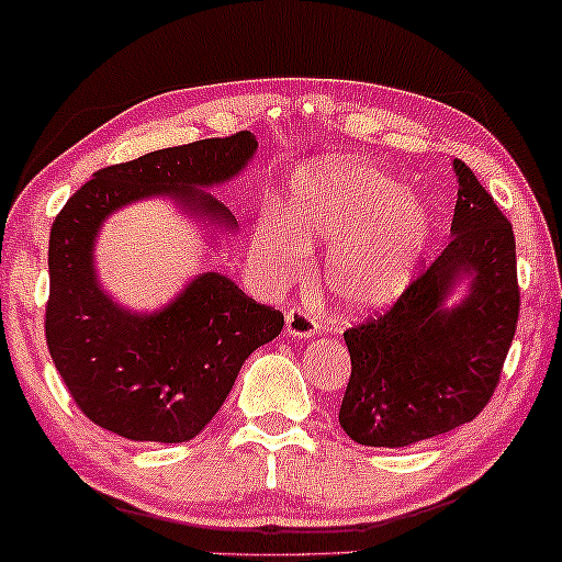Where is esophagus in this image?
I'll use <instances>...</instances> for the list:
<instances>
[{
	"instance_id": "1",
	"label": "esophagus",
	"mask_w": 562,
	"mask_h": 562,
	"mask_svg": "<svg viewBox=\"0 0 562 562\" xmlns=\"http://www.w3.org/2000/svg\"><path fill=\"white\" fill-rule=\"evenodd\" d=\"M317 333V323L310 312L294 307L286 312V335L289 338H312Z\"/></svg>"
}]
</instances>
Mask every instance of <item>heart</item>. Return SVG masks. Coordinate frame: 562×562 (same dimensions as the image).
Returning a JSON list of instances; mask_svg holds the SVG:
<instances>
[{
  "label": "heart",
  "mask_w": 562,
  "mask_h": 562,
  "mask_svg": "<svg viewBox=\"0 0 562 562\" xmlns=\"http://www.w3.org/2000/svg\"><path fill=\"white\" fill-rule=\"evenodd\" d=\"M431 239V209L374 167L327 162L291 180L286 224L268 222L252 237V260L271 289H286L307 268L310 247H330L325 283L346 310L390 304L407 286Z\"/></svg>",
  "instance_id": "b5f03b06"
}]
</instances>
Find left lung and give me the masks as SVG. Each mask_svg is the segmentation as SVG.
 <instances>
[{
  "mask_svg": "<svg viewBox=\"0 0 562 562\" xmlns=\"http://www.w3.org/2000/svg\"><path fill=\"white\" fill-rule=\"evenodd\" d=\"M451 243L387 312L344 333L351 379L340 403L344 431L363 447H411L470 424L491 403L519 319L512 222L454 159ZM469 291L454 308L457 282Z\"/></svg>",
  "mask_w": 562,
  "mask_h": 562,
  "instance_id": "obj_1",
  "label": "left lung"
}]
</instances>
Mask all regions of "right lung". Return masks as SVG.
<instances>
[{
    "mask_svg": "<svg viewBox=\"0 0 562 562\" xmlns=\"http://www.w3.org/2000/svg\"><path fill=\"white\" fill-rule=\"evenodd\" d=\"M255 149L250 131H239L103 167L54 218L46 344L79 411L105 431L191 441L224 405L247 356L281 333V312L222 273L195 276L167 307L136 315L100 289L92 263L105 218L149 195H170L191 216L235 229L229 209L201 188L227 183Z\"/></svg>",
    "mask_w": 562,
    "mask_h": 562,
    "instance_id": "1",
    "label": "right lung"
}]
</instances>
